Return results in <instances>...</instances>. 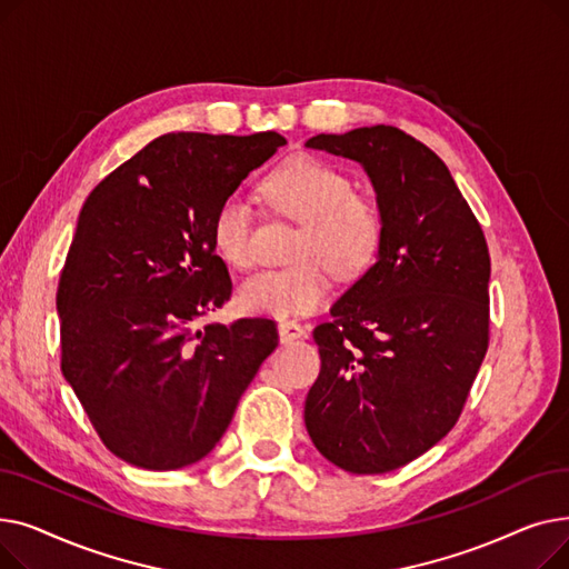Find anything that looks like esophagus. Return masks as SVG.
<instances>
[{
	"mask_svg": "<svg viewBox=\"0 0 569 569\" xmlns=\"http://www.w3.org/2000/svg\"><path fill=\"white\" fill-rule=\"evenodd\" d=\"M279 337H281L283 343H290L295 339L305 337V327L300 322H295V320H281L279 322Z\"/></svg>",
	"mask_w": 569,
	"mask_h": 569,
	"instance_id": "esophagus-1",
	"label": "esophagus"
}]
</instances>
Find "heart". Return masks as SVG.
I'll return each mask as SVG.
<instances>
[{
    "instance_id": "obj_1",
    "label": "heart",
    "mask_w": 569,
    "mask_h": 569,
    "mask_svg": "<svg viewBox=\"0 0 569 569\" xmlns=\"http://www.w3.org/2000/svg\"><path fill=\"white\" fill-rule=\"evenodd\" d=\"M264 196L277 212L300 221L283 267H267L237 288V302L258 316H292L318 309L332 290L330 269L343 279L369 272L385 242L380 204L355 193L348 172L316 157L281 163L264 179ZM212 244L232 267L253 260V212L249 200L232 191L212 217Z\"/></svg>"
}]
</instances>
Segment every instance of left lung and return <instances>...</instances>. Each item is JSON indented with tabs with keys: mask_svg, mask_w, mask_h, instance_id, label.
<instances>
[{
	"mask_svg": "<svg viewBox=\"0 0 569 569\" xmlns=\"http://www.w3.org/2000/svg\"><path fill=\"white\" fill-rule=\"evenodd\" d=\"M307 147L362 163L385 214L378 262L313 330L307 431L348 472H390L466 406L489 348V247L442 159L406 131L376 124Z\"/></svg>",
	"mask_w": 569,
	"mask_h": 569,
	"instance_id": "8db88e82",
	"label": "left lung"
}]
</instances>
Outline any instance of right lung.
<instances>
[{
  "mask_svg": "<svg viewBox=\"0 0 569 569\" xmlns=\"http://www.w3.org/2000/svg\"><path fill=\"white\" fill-rule=\"evenodd\" d=\"M286 144L168 133L114 168L82 204L59 277L62 373L108 450L147 470L200 461L279 346L277 322L202 316L230 300L212 217Z\"/></svg>",
  "mask_w": 569,
  "mask_h": 569,
  "instance_id": "add662e5",
  "label": "right lung"
}]
</instances>
